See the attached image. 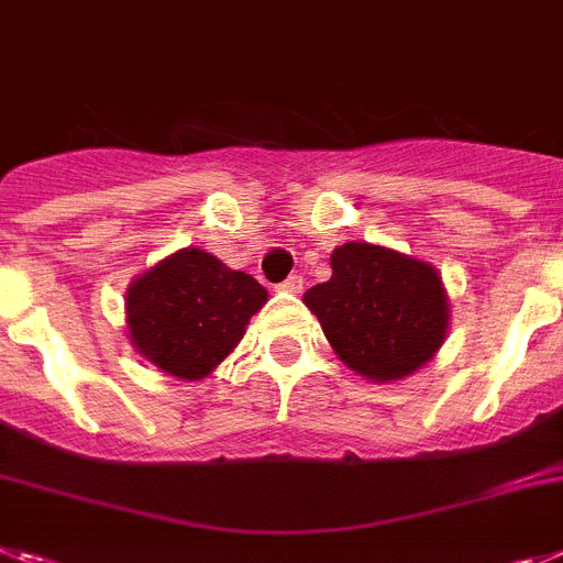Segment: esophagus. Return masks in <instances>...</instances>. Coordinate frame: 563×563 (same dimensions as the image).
I'll list each match as a JSON object with an SVG mask.
<instances>
[{
    "label": "esophagus",
    "mask_w": 563,
    "mask_h": 563,
    "mask_svg": "<svg viewBox=\"0 0 563 563\" xmlns=\"http://www.w3.org/2000/svg\"><path fill=\"white\" fill-rule=\"evenodd\" d=\"M280 291H291V295H300V291H302V277L300 275H288L286 280L280 283Z\"/></svg>",
    "instance_id": "34e87169"
}]
</instances>
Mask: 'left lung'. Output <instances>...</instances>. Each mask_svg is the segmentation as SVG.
<instances>
[{"label":"left lung","mask_w":563,"mask_h":563,"mask_svg":"<svg viewBox=\"0 0 563 563\" xmlns=\"http://www.w3.org/2000/svg\"><path fill=\"white\" fill-rule=\"evenodd\" d=\"M331 349L356 374L388 383L422 368L448 331L437 268L371 243L331 254V280L306 291Z\"/></svg>","instance_id":"1"}]
</instances>
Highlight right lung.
I'll return each mask as SVG.
<instances>
[{
	"label": "right lung",
	"instance_id": "1",
	"mask_svg": "<svg viewBox=\"0 0 563 563\" xmlns=\"http://www.w3.org/2000/svg\"><path fill=\"white\" fill-rule=\"evenodd\" d=\"M266 288L200 249L166 257L126 291L133 345L164 374L203 379L241 342Z\"/></svg>",
	"mask_w": 563,
	"mask_h": 563
}]
</instances>
